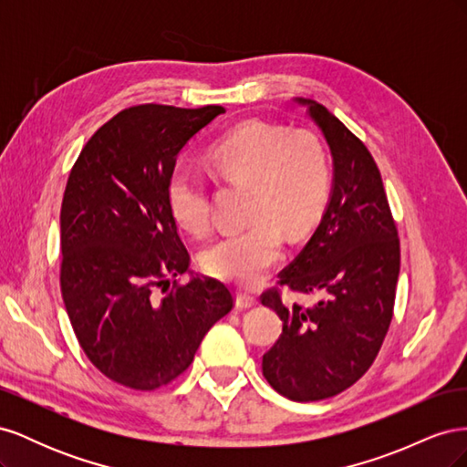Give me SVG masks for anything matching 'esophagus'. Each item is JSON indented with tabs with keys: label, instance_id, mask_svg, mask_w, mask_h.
Masks as SVG:
<instances>
[{
	"label": "esophagus",
	"instance_id": "obj_1",
	"mask_svg": "<svg viewBox=\"0 0 467 467\" xmlns=\"http://www.w3.org/2000/svg\"><path fill=\"white\" fill-rule=\"evenodd\" d=\"M257 304V298L253 294H249V292H242L239 290L237 294H235V306L237 307H242V309H247V307H253Z\"/></svg>",
	"mask_w": 467,
	"mask_h": 467
}]
</instances>
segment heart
I'll use <instances>...</instances> for the list:
<instances>
[{"mask_svg": "<svg viewBox=\"0 0 467 467\" xmlns=\"http://www.w3.org/2000/svg\"><path fill=\"white\" fill-rule=\"evenodd\" d=\"M208 163L228 181L249 185L247 220L202 253L204 271L253 286L280 261L282 232L304 235L316 223L329 192V165L319 138L307 130L247 120L210 148ZM167 208L182 230L204 235L212 214L201 175L177 167L167 179Z\"/></svg>", "mask_w": 467, "mask_h": 467, "instance_id": "obj_1", "label": "heart"}]
</instances>
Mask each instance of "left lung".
<instances>
[{"mask_svg": "<svg viewBox=\"0 0 467 467\" xmlns=\"http://www.w3.org/2000/svg\"><path fill=\"white\" fill-rule=\"evenodd\" d=\"M333 155V191L314 235L263 306L282 319V333L263 355V376L292 401L333 398L376 360L393 317L400 237L379 169L362 140L321 103L298 99ZM280 287L326 298L312 308L285 305Z\"/></svg>", "mask_w": 467, "mask_h": 467, "instance_id": "1", "label": "left lung"}]
</instances>
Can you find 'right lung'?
Listing matches in <instances>:
<instances>
[{"instance_id":"obj_1","label":"right lung","mask_w":467,"mask_h":467,"mask_svg":"<svg viewBox=\"0 0 467 467\" xmlns=\"http://www.w3.org/2000/svg\"><path fill=\"white\" fill-rule=\"evenodd\" d=\"M223 107L134 105L83 146L60 210V288L74 333L95 368L153 391L185 372L208 329L234 307L216 278H177L191 255L167 208L177 153ZM158 287L165 296L154 292Z\"/></svg>"}]
</instances>
